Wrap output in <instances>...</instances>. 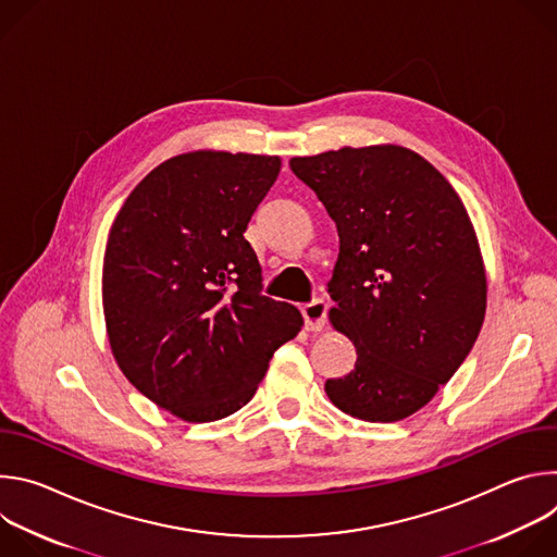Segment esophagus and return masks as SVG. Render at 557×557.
Listing matches in <instances>:
<instances>
[{"mask_svg":"<svg viewBox=\"0 0 557 557\" xmlns=\"http://www.w3.org/2000/svg\"><path fill=\"white\" fill-rule=\"evenodd\" d=\"M301 317H304V326L308 331H320L326 324L329 304L322 297H317L301 306Z\"/></svg>","mask_w":557,"mask_h":557,"instance_id":"34e87169","label":"esophagus"}]
</instances>
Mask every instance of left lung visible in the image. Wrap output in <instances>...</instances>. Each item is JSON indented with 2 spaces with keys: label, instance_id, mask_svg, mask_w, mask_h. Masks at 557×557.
<instances>
[{
  "label": "left lung",
  "instance_id": "obj_1",
  "mask_svg": "<svg viewBox=\"0 0 557 557\" xmlns=\"http://www.w3.org/2000/svg\"><path fill=\"white\" fill-rule=\"evenodd\" d=\"M337 224L331 322L357 348L355 368L326 381L346 414L401 421L460 368L479 339L487 280L458 194L399 145L290 158Z\"/></svg>",
  "mask_w": 557,
  "mask_h": 557
}]
</instances>
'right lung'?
I'll return each instance as SVG.
<instances>
[{
	"instance_id": "right-lung-1",
	"label": "right lung",
	"mask_w": 557,
	"mask_h": 557,
	"mask_svg": "<svg viewBox=\"0 0 557 557\" xmlns=\"http://www.w3.org/2000/svg\"><path fill=\"white\" fill-rule=\"evenodd\" d=\"M277 156L191 151L149 172L106 245L103 310L129 383L163 410L209 423L247 406L304 320L262 295L245 231Z\"/></svg>"
}]
</instances>
